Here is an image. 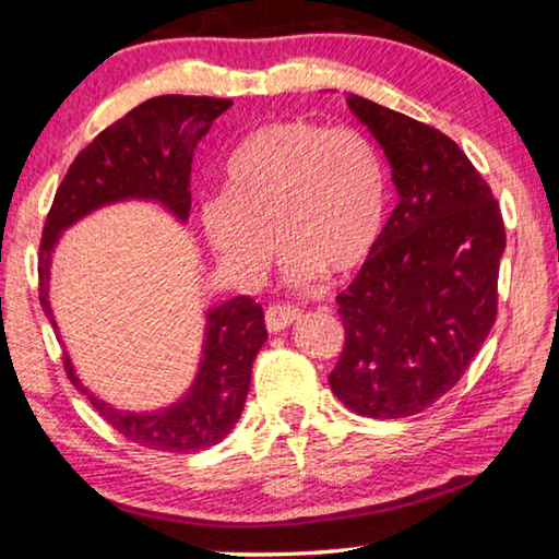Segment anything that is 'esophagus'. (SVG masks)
Wrapping results in <instances>:
<instances>
[{
    "label": "esophagus",
    "mask_w": 559,
    "mask_h": 559,
    "mask_svg": "<svg viewBox=\"0 0 559 559\" xmlns=\"http://www.w3.org/2000/svg\"><path fill=\"white\" fill-rule=\"evenodd\" d=\"M302 317V309L289 307V305H272L264 314V322H267L270 332H282L285 328H289L292 322H297Z\"/></svg>",
    "instance_id": "obj_1"
}]
</instances>
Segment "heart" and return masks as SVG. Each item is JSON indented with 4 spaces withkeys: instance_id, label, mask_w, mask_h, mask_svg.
Instances as JSON below:
<instances>
[{
    "instance_id": "obj_1",
    "label": "heart",
    "mask_w": 559,
    "mask_h": 559,
    "mask_svg": "<svg viewBox=\"0 0 559 559\" xmlns=\"http://www.w3.org/2000/svg\"><path fill=\"white\" fill-rule=\"evenodd\" d=\"M225 197L202 204L204 237L237 277L285 250L287 280L349 277L380 247L390 187L380 150L352 127L282 119L245 136L222 167Z\"/></svg>"
}]
</instances>
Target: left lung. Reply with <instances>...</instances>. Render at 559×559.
Listing matches in <instances>:
<instances>
[{
	"label": "left lung",
	"mask_w": 559,
	"mask_h": 559,
	"mask_svg": "<svg viewBox=\"0 0 559 559\" xmlns=\"http://www.w3.org/2000/svg\"><path fill=\"white\" fill-rule=\"evenodd\" d=\"M347 105L388 154L400 204L337 295L345 347L330 388L357 415L409 417L460 382L492 330L504 222L448 134L357 94Z\"/></svg>",
	"instance_id": "1"
}]
</instances>
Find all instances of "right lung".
Instances as JSON below:
<instances>
[{
    "mask_svg": "<svg viewBox=\"0 0 559 559\" xmlns=\"http://www.w3.org/2000/svg\"><path fill=\"white\" fill-rule=\"evenodd\" d=\"M229 107V99L214 97H152L76 154L51 202L39 245V302L57 334L49 280L51 257L64 231L92 212L132 200L159 204L179 225H187L194 150ZM264 342V312L252 297L207 307L192 384L171 405L150 412L119 409L84 388L70 352H64V369L74 388L87 394L94 409L127 440L162 452H200L225 440L237 425L250 392L252 362Z\"/></svg>",
    "mask_w": 559,
    "mask_h": 559,
    "instance_id": "obj_1",
    "label": "right lung"
}]
</instances>
